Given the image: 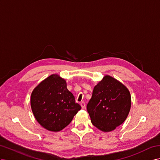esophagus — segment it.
Returning a JSON list of instances; mask_svg holds the SVG:
<instances>
[{"label":"esophagus","mask_w":160,"mask_h":160,"mask_svg":"<svg viewBox=\"0 0 160 160\" xmlns=\"http://www.w3.org/2000/svg\"><path fill=\"white\" fill-rule=\"evenodd\" d=\"M80 105H81V107H82V109H84L86 108V104H85L84 102H83V101L81 102Z\"/></svg>","instance_id":"obj_1"}]
</instances>
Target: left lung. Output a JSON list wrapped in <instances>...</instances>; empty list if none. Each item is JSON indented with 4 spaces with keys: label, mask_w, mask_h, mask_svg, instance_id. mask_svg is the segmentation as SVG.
<instances>
[{
    "label": "left lung",
    "mask_w": 160,
    "mask_h": 160,
    "mask_svg": "<svg viewBox=\"0 0 160 160\" xmlns=\"http://www.w3.org/2000/svg\"><path fill=\"white\" fill-rule=\"evenodd\" d=\"M130 106L128 90L115 78L105 76L94 88L87 108L92 124L103 132H109L125 121Z\"/></svg>",
    "instance_id": "8db88e82"
}]
</instances>
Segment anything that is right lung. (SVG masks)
<instances>
[{
  "label": "right lung",
  "mask_w": 160,
  "mask_h": 160,
  "mask_svg": "<svg viewBox=\"0 0 160 160\" xmlns=\"http://www.w3.org/2000/svg\"><path fill=\"white\" fill-rule=\"evenodd\" d=\"M30 103L36 120L52 132L65 128L81 109L68 90L66 82L57 74L48 77L34 89Z\"/></svg>",
  "instance_id": "add662e5"
}]
</instances>
